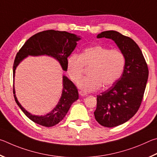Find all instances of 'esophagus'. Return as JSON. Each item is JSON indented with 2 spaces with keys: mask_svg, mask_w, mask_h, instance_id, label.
<instances>
[{
  "mask_svg": "<svg viewBox=\"0 0 157 157\" xmlns=\"http://www.w3.org/2000/svg\"><path fill=\"white\" fill-rule=\"evenodd\" d=\"M79 94H80V95L82 96V97H85V96L87 95V93L84 91H79Z\"/></svg>",
  "mask_w": 157,
  "mask_h": 157,
  "instance_id": "34e87169",
  "label": "esophagus"
}]
</instances>
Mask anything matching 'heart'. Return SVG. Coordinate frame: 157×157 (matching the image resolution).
<instances>
[{"label": "heart", "instance_id": "obj_1", "mask_svg": "<svg viewBox=\"0 0 157 157\" xmlns=\"http://www.w3.org/2000/svg\"><path fill=\"white\" fill-rule=\"evenodd\" d=\"M125 56L119 49H109L100 45L87 48L80 55L71 54L67 60V71L71 80L77 82L84 66L91 67L89 76L81 78L78 86L85 92H93L116 83L124 71Z\"/></svg>", "mask_w": 157, "mask_h": 157}]
</instances>
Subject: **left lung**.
<instances>
[{"instance_id": "obj_1", "label": "left lung", "mask_w": 157, "mask_h": 157, "mask_svg": "<svg viewBox=\"0 0 157 157\" xmlns=\"http://www.w3.org/2000/svg\"><path fill=\"white\" fill-rule=\"evenodd\" d=\"M97 38L112 39L125 56L121 76L110 88L97 95L95 119L100 125L114 128L134 117L141 105L148 78L147 63L138 45L117 31H105Z\"/></svg>"}]
</instances>
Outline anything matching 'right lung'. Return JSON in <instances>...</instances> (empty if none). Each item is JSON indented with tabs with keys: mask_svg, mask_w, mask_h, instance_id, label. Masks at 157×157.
<instances>
[{
	"mask_svg": "<svg viewBox=\"0 0 157 157\" xmlns=\"http://www.w3.org/2000/svg\"><path fill=\"white\" fill-rule=\"evenodd\" d=\"M80 36L67 32L47 30L32 36L25 43L16 54L13 66V76L14 79L17 66L28 56H51L57 60L63 70L67 71V60L76 46ZM14 81V80H13ZM13 97L15 101L23 113L32 121L45 127H52L59 123L67 114L74 102L78 100V90L67 76H63V90L61 97L56 107L44 116L33 115L27 112L16 98L13 86Z\"/></svg>",
	"mask_w": 157,
	"mask_h": 157,
	"instance_id": "obj_1",
	"label": "right lung"
}]
</instances>
